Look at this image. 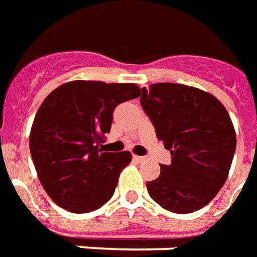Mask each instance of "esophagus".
I'll return each instance as SVG.
<instances>
[{
	"mask_svg": "<svg viewBox=\"0 0 257 257\" xmlns=\"http://www.w3.org/2000/svg\"><path fill=\"white\" fill-rule=\"evenodd\" d=\"M134 161L145 162V161H147V158H145V156H137V155H136V156H134Z\"/></svg>",
	"mask_w": 257,
	"mask_h": 257,
	"instance_id": "1",
	"label": "esophagus"
}]
</instances>
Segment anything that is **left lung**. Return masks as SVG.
<instances>
[{
	"mask_svg": "<svg viewBox=\"0 0 257 257\" xmlns=\"http://www.w3.org/2000/svg\"><path fill=\"white\" fill-rule=\"evenodd\" d=\"M141 106L158 140L170 151V165L147 183L151 198L173 213L206 206L224 185L236 147L230 114L209 92L176 83L141 88Z\"/></svg>",
	"mask_w": 257,
	"mask_h": 257,
	"instance_id": "8db88e82",
	"label": "left lung"
}]
</instances>
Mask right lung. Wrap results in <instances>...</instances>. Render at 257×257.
<instances>
[{
	"instance_id": "right-lung-1",
	"label": "right lung",
	"mask_w": 257,
	"mask_h": 257,
	"mask_svg": "<svg viewBox=\"0 0 257 257\" xmlns=\"http://www.w3.org/2000/svg\"><path fill=\"white\" fill-rule=\"evenodd\" d=\"M141 95L133 83L76 80L59 85L38 108L30 154L38 180L58 206L72 213L96 210L113 196L132 154L103 152L114 108Z\"/></svg>"
}]
</instances>
